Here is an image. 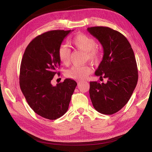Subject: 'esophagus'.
<instances>
[{
  "mask_svg": "<svg viewBox=\"0 0 152 152\" xmlns=\"http://www.w3.org/2000/svg\"><path fill=\"white\" fill-rule=\"evenodd\" d=\"M81 82H81V81H80V80H78V81H77V84H79H79H80V83H81Z\"/></svg>",
  "mask_w": 152,
  "mask_h": 152,
  "instance_id": "esophagus-1",
  "label": "esophagus"
}]
</instances>
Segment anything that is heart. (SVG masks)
Instances as JSON below:
<instances>
[{"instance_id": "1", "label": "heart", "mask_w": 152, "mask_h": 152, "mask_svg": "<svg viewBox=\"0 0 152 152\" xmlns=\"http://www.w3.org/2000/svg\"><path fill=\"white\" fill-rule=\"evenodd\" d=\"M71 44L75 48L82 50L86 53V58L88 60L97 63L101 57L100 50L96 46L95 39L84 34H79L73 37ZM58 58L63 65H68L70 61V49L65 45L59 46L58 50ZM92 72V68L89 65H75L66 70L65 75L67 77L75 80L84 79Z\"/></svg>"}]
</instances>
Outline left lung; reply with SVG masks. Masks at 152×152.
I'll list each match as a JSON object with an SVG mask.
<instances>
[{"label":"left lung","instance_id":"8db88e82","mask_svg":"<svg viewBox=\"0 0 152 152\" xmlns=\"http://www.w3.org/2000/svg\"><path fill=\"white\" fill-rule=\"evenodd\" d=\"M87 31L103 48V59L95 75L108 79L106 84L90 82V98L98 112L115 113L127 104L137 84L134 51L126 37L118 31L107 26L90 27Z\"/></svg>","mask_w":152,"mask_h":152}]
</instances>
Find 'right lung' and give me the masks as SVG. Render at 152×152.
<instances>
[{"label":"right lung","mask_w":152,"mask_h":152,"mask_svg":"<svg viewBox=\"0 0 152 152\" xmlns=\"http://www.w3.org/2000/svg\"><path fill=\"white\" fill-rule=\"evenodd\" d=\"M70 31L52 30L36 37L26 47L21 63L20 86L22 93L30 108L49 120L61 117L67 112L77 85L70 79L56 86L51 84L54 76L59 74L58 49Z\"/></svg>","instance_id":"right-lung-1"}]
</instances>
